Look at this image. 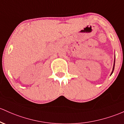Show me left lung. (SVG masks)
Instances as JSON below:
<instances>
[{"label": "left lung", "mask_w": 124, "mask_h": 124, "mask_svg": "<svg viewBox=\"0 0 124 124\" xmlns=\"http://www.w3.org/2000/svg\"><path fill=\"white\" fill-rule=\"evenodd\" d=\"M115 61H114V66H113V69H112V72H111V75L112 74V73H113V72H114V67H115ZM110 75V76H111Z\"/></svg>", "instance_id": "8db88e82"}]
</instances>
